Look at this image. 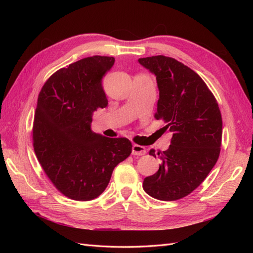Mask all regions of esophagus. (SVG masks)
I'll use <instances>...</instances> for the list:
<instances>
[{
    "mask_svg": "<svg viewBox=\"0 0 253 253\" xmlns=\"http://www.w3.org/2000/svg\"><path fill=\"white\" fill-rule=\"evenodd\" d=\"M147 153V150H145L144 147L139 144H133L132 147V154L133 155H144Z\"/></svg>",
    "mask_w": 253,
    "mask_h": 253,
    "instance_id": "34e87169",
    "label": "esophagus"
}]
</instances>
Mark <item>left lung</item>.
<instances>
[{"label":"left lung","instance_id":"obj_1","mask_svg":"<svg viewBox=\"0 0 253 253\" xmlns=\"http://www.w3.org/2000/svg\"><path fill=\"white\" fill-rule=\"evenodd\" d=\"M155 75L159 90L155 118L173 132L168 150L150 155L162 164L143 180L142 188L160 201H176L194 191L216 164L223 121L213 94L190 67L166 56L138 59Z\"/></svg>","mask_w":253,"mask_h":253}]
</instances>
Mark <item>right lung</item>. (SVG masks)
Returning a JSON list of instances; mask_svg holds the SVG:
<instances>
[{"label":"right lung","mask_w":253,"mask_h":253,"mask_svg":"<svg viewBox=\"0 0 253 253\" xmlns=\"http://www.w3.org/2000/svg\"><path fill=\"white\" fill-rule=\"evenodd\" d=\"M113 57L93 56L61 68L38 97L33 139L38 160L61 193L91 201L108 187L113 170L132 152L127 138L91 131L93 113L108 105L102 78Z\"/></svg>","instance_id":"obj_1"}]
</instances>
